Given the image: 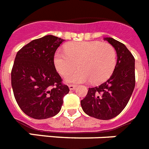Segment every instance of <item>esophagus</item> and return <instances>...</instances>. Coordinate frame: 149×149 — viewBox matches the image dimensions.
<instances>
[{
	"label": "esophagus",
	"mask_w": 149,
	"mask_h": 149,
	"mask_svg": "<svg viewBox=\"0 0 149 149\" xmlns=\"http://www.w3.org/2000/svg\"><path fill=\"white\" fill-rule=\"evenodd\" d=\"M68 87H69V89H70V90H74L77 86H76V85H74V84H69Z\"/></svg>",
	"instance_id": "esophagus-1"
}]
</instances>
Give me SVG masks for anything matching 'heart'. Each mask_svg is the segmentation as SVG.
Segmentation results:
<instances>
[{
    "mask_svg": "<svg viewBox=\"0 0 149 149\" xmlns=\"http://www.w3.org/2000/svg\"><path fill=\"white\" fill-rule=\"evenodd\" d=\"M78 63L79 69L73 70ZM54 67L68 83H99L109 77L116 65V51L109 43L80 41L58 49L54 58Z\"/></svg>",
    "mask_w": 149,
    "mask_h": 149,
    "instance_id": "1",
    "label": "heart"
}]
</instances>
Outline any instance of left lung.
<instances>
[{
	"label": "left lung",
	"mask_w": 149,
	"mask_h": 149,
	"mask_svg": "<svg viewBox=\"0 0 149 149\" xmlns=\"http://www.w3.org/2000/svg\"><path fill=\"white\" fill-rule=\"evenodd\" d=\"M104 39L115 47L117 63L106 81L89 88L81 105L89 116L108 120L122 112L132 95L135 85V58L124 44L112 38Z\"/></svg>",
	"instance_id": "left-lung-1"
}]
</instances>
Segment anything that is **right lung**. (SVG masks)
<instances>
[{
    "label": "right lung",
    "mask_w": 149,
    "mask_h": 149,
    "mask_svg": "<svg viewBox=\"0 0 149 149\" xmlns=\"http://www.w3.org/2000/svg\"><path fill=\"white\" fill-rule=\"evenodd\" d=\"M64 39L46 35L19 50L11 70V86L21 109L34 119L53 117L69 92L56 71L54 57Z\"/></svg>",
    "instance_id": "right-lung-1"
}]
</instances>
